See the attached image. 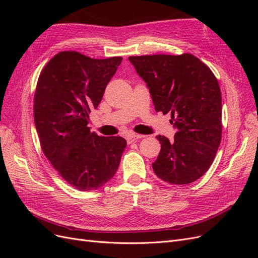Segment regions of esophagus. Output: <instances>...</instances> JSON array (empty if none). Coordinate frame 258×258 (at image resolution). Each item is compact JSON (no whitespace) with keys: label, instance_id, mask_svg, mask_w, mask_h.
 Here are the masks:
<instances>
[{"label":"esophagus","instance_id":"1","mask_svg":"<svg viewBox=\"0 0 258 258\" xmlns=\"http://www.w3.org/2000/svg\"><path fill=\"white\" fill-rule=\"evenodd\" d=\"M144 137H145V136H142V135L131 134V135H129V136L126 138V140H127V143H128V144H131V143H134V142H137L138 140L142 139V138H144Z\"/></svg>","mask_w":258,"mask_h":258}]
</instances>
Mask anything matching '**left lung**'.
Segmentation results:
<instances>
[{
    "label": "left lung",
    "instance_id": "1",
    "mask_svg": "<svg viewBox=\"0 0 258 258\" xmlns=\"http://www.w3.org/2000/svg\"><path fill=\"white\" fill-rule=\"evenodd\" d=\"M146 83L156 112L171 114L177 129L172 141L157 136L161 150L152 163L155 174L183 185L204 175L222 138L220 85L204 62L190 53L129 57Z\"/></svg>",
    "mask_w": 258,
    "mask_h": 258
}]
</instances>
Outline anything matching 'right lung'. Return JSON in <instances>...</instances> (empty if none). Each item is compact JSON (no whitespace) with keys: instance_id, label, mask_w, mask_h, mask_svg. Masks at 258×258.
Masks as SVG:
<instances>
[{"instance_id":"right-lung-1","label":"right lung","mask_w":258,"mask_h":258,"mask_svg":"<svg viewBox=\"0 0 258 258\" xmlns=\"http://www.w3.org/2000/svg\"><path fill=\"white\" fill-rule=\"evenodd\" d=\"M121 60L61 51L38 77L33 107L43 153L64 181L82 191L110 181L127 146L121 137H99L87 127L89 113L98 107Z\"/></svg>"}]
</instances>
